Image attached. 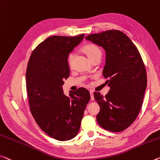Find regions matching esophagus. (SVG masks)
<instances>
[{
    "label": "esophagus",
    "mask_w": 160,
    "mask_h": 160,
    "mask_svg": "<svg viewBox=\"0 0 160 160\" xmlns=\"http://www.w3.org/2000/svg\"><path fill=\"white\" fill-rule=\"evenodd\" d=\"M90 99H91V100H95V98H94V95H93L92 91H90Z\"/></svg>",
    "instance_id": "1"
}]
</instances>
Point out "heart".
<instances>
[{
  "label": "heart",
  "mask_w": 160,
  "mask_h": 160,
  "mask_svg": "<svg viewBox=\"0 0 160 160\" xmlns=\"http://www.w3.org/2000/svg\"><path fill=\"white\" fill-rule=\"evenodd\" d=\"M83 51H84L86 55H88V58L92 60L93 58L97 57L98 55L102 54V52L98 45L95 44L89 43L86 44L83 46ZM73 59H74V54L73 53H70L68 57V65L69 67L72 66Z\"/></svg>",
  "instance_id": "obj_1"
}]
</instances>
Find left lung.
<instances>
[{
  "label": "left lung",
  "instance_id": "obj_1",
  "mask_svg": "<svg viewBox=\"0 0 160 160\" xmlns=\"http://www.w3.org/2000/svg\"><path fill=\"white\" fill-rule=\"evenodd\" d=\"M106 51L102 75L110 87L103 97L94 92L100 110L97 121L106 130L119 132L129 128L138 116L147 88V72L140 53L132 40L117 30L85 37Z\"/></svg>",
  "mask_w": 160,
  "mask_h": 160
}]
</instances>
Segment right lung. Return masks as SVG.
<instances>
[{
    "mask_svg": "<svg viewBox=\"0 0 160 160\" xmlns=\"http://www.w3.org/2000/svg\"><path fill=\"white\" fill-rule=\"evenodd\" d=\"M84 36L49 37L35 48L28 63L25 76L30 112L42 130L60 141L78 135L90 100L85 88H78L69 97L61 88L70 75L68 55Z\"/></svg>",
    "mask_w": 160,
    "mask_h": 160,
    "instance_id": "right-lung-1",
    "label": "right lung"
}]
</instances>
